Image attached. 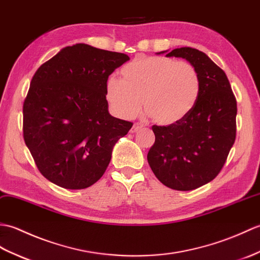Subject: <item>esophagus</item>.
<instances>
[{"label": "esophagus", "mask_w": 260, "mask_h": 260, "mask_svg": "<svg viewBox=\"0 0 260 260\" xmlns=\"http://www.w3.org/2000/svg\"><path fill=\"white\" fill-rule=\"evenodd\" d=\"M143 128V124H141V123H135L134 124V126H132V129L130 130L132 134H134V132H137V131H139L140 129H142Z\"/></svg>", "instance_id": "esophagus-1"}]
</instances>
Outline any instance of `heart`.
<instances>
[{"label": "heart", "instance_id": "heart-1", "mask_svg": "<svg viewBox=\"0 0 260 260\" xmlns=\"http://www.w3.org/2000/svg\"><path fill=\"white\" fill-rule=\"evenodd\" d=\"M122 81L110 79L106 99L111 111L129 119L142 109L153 122L171 125L192 110L200 92L196 68L164 56H140L125 64Z\"/></svg>", "mask_w": 260, "mask_h": 260}]
</instances>
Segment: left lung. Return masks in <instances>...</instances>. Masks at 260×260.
I'll return each instance as SVG.
<instances>
[{
    "label": "left lung",
    "mask_w": 260,
    "mask_h": 260,
    "mask_svg": "<svg viewBox=\"0 0 260 260\" xmlns=\"http://www.w3.org/2000/svg\"><path fill=\"white\" fill-rule=\"evenodd\" d=\"M166 55L191 63L199 74L200 92L181 121L152 125L155 140L147 158L161 183L188 191L210 182L222 169L236 139L237 101L226 73L204 52L186 47Z\"/></svg>",
    "instance_id": "8db88e82"
}]
</instances>
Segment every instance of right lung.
I'll list each match as a JSON object with an SVG mask.
<instances>
[{
  "instance_id": "obj_1",
  "label": "right lung",
  "mask_w": 260,
  "mask_h": 260,
  "mask_svg": "<svg viewBox=\"0 0 260 260\" xmlns=\"http://www.w3.org/2000/svg\"><path fill=\"white\" fill-rule=\"evenodd\" d=\"M129 56L79 43L40 67L23 103V138L39 171L56 186L84 189L105 174L132 122L108 111V78Z\"/></svg>"
}]
</instances>
